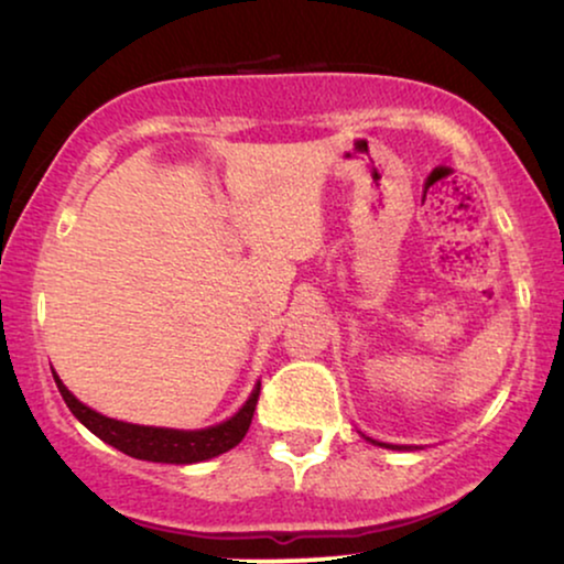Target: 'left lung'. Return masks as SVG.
I'll use <instances>...</instances> for the list:
<instances>
[{"label": "left lung", "instance_id": "1", "mask_svg": "<svg viewBox=\"0 0 564 564\" xmlns=\"http://www.w3.org/2000/svg\"><path fill=\"white\" fill-rule=\"evenodd\" d=\"M388 447H390V445H388Z\"/></svg>", "mask_w": 564, "mask_h": 564}]
</instances>
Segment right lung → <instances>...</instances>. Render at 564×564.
<instances>
[{
	"mask_svg": "<svg viewBox=\"0 0 564 564\" xmlns=\"http://www.w3.org/2000/svg\"><path fill=\"white\" fill-rule=\"evenodd\" d=\"M56 388L67 403V409L75 413L88 430L101 437L104 442L117 447L132 458L140 460H153V463H197L216 458V455L231 451L234 445H239L245 440V434L252 424L254 409H258L260 398V384L252 390L249 401L241 405L237 416H231L229 422L210 426V430H197V432H180V430H159V426H138V424H124L117 419L101 416L88 405H83L77 398L64 388L59 377L54 375Z\"/></svg>",
	"mask_w": 564,
	"mask_h": 564,
	"instance_id": "1",
	"label": "right lung"
}]
</instances>
